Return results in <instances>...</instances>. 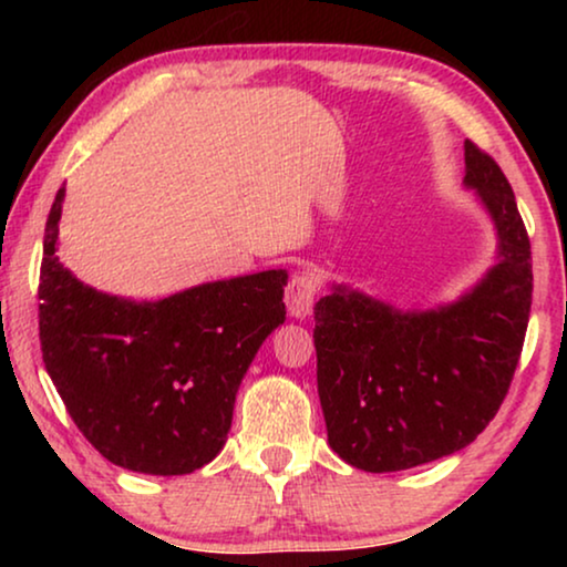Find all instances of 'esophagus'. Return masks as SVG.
I'll return each instance as SVG.
<instances>
[{"instance_id": "1", "label": "esophagus", "mask_w": 567, "mask_h": 567, "mask_svg": "<svg viewBox=\"0 0 567 567\" xmlns=\"http://www.w3.org/2000/svg\"><path fill=\"white\" fill-rule=\"evenodd\" d=\"M317 299V281L309 270H299L289 278V286H286V307H289V315L297 317V320H305V317L312 312Z\"/></svg>"}]
</instances>
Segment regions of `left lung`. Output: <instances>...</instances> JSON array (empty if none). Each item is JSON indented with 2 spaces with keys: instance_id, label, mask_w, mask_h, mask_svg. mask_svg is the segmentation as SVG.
I'll return each instance as SVG.
<instances>
[{
  "instance_id": "1",
  "label": "left lung",
  "mask_w": 567,
  "mask_h": 567,
  "mask_svg": "<svg viewBox=\"0 0 567 567\" xmlns=\"http://www.w3.org/2000/svg\"><path fill=\"white\" fill-rule=\"evenodd\" d=\"M464 185L491 214L498 262L475 289L400 312L332 286L315 305L317 392L328 444L363 472H398L460 452L498 413L532 309V245L514 190L470 138Z\"/></svg>"
}]
</instances>
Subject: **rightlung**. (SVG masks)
I'll return each instance as SVG.
<instances>
[{
  "mask_svg": "<svg viewBox=\"0 0 567 567\" xmlns=\"http://www.w3.org/2000/svg\"><path fill=\"white\" fill-rule=\"evenodd\" d=\"M64 188L43 237V363L82 436L123 470L188 475L221 452L239 382L286 320V270L200 284L159 301L95 291L59 262Z\"/></svg>",
  "mask_w": 567,
  "mask_h": 567,
  "instance_id": "right-lung-1",
  "label": "right lung"
}]
</instances>
